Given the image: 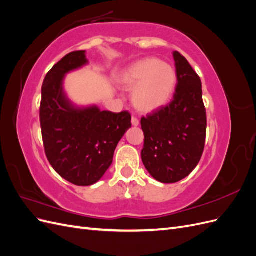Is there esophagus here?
Instances as JSON below:
<instances>
[{
  "label": "esophagus",
  "mask_w": 256,
  "mask_h": 256,
  "mask_svg": "<svg viewBox=\"0 0 256 256\" xmlns=\"http://www.w3.org/2000/svg\"><path fill=\"white\" fill-rule=\"evenodd\" d=\"M131 124H132V126H138V124H140V122H138V118H134L132 116V118H131Z\"/></svg>",
  "instance_id": "obj_1"
}]
</instances>
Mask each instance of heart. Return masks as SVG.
<instances>
[{
	"label": "heart",
	"mask_w": 256,
	"mask_h": 256,
	"mask_svg": "<svg viewBox=\"0 0 256 256\" xmlns=\"http://www.w3.org/2000/svg\"><path fill=\"white\" fill-rule=\"evenodd\" d=\"M118 82L125 90H134L130 99L134 109L150 114L161 110L171 100L177 74L170 64L157 58H147L126 68Z\"/></svg>",
	"instance_id": "1"
}]
</instances>
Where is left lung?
<instances>
[{"label":"left lung","mask_w":256,"mask_h":256,"mask_svg":"<svg viewBox=\"0 0 256 256\" xmlns=\"http://www.w3.org/2000/svg\"><path fill=\"white\" fill-rule=\"evenodd\" d=\"M177 85L173 100L141 118L144 166L154 180L177 182L196 168L206 138V110L202 82L180 52L173 53Z\"/></svg>","instance_id":"obj_1"}]
</instances>
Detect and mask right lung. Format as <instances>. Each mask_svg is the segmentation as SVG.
Returning a JSON list of instances; mask_svg holds the SVG:
<instances>
[{
  "label": "right lung",
  "instance_id": "right-lung-1",
  "mask_svg": "<svg viewBox=\"0 0 256 256\" xmlns=\"http://www.w3.org/2000/svg\"><path fill=\"white\" fill-rule=\"evenodd\" d=\"M85 51L68 53L46 76L40 110L46 156L56 172L76 186H90L110 168L116 146L131 127L127 111L78 106L64 90L65 76L88 65Z\"/></svg>",
  "mask_w": 256,
  "mask_h": 256
}]
</instances>
